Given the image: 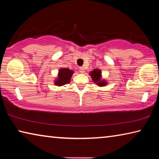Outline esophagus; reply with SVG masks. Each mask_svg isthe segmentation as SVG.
Segmentation results:
<instances>
[{"instance_id": "1", "label": "esophagus", "mask_w": 159, "mask_h": 159, "mask_svg": "<svg viewBox=\"0 0 159 159\" xmlns=\"http://www.w3.org/2000/svg\"><path fill=\"white\" fill-rule=\"evenodd\" d=\"M79 70H80V72L81 74H83L85 72V69H84V67H80L79 68Z\"/></svg>"}]
</instances>
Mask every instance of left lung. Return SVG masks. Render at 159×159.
<instances>
[{"label":"left lung","instance_id":"8db88e82","mask_svg":"<svg viewBox=\"0 0 159 159\" xmlns=\"http://www.w3.org/2000/svg\"><path fill=\"white\" fill-rule=\"evenodd\" d=\"M90 76H91L93 81L100 87H103L107 85V83L105 80L102 79V71L100 69H93L92 71L90 72Z\"/></svg>","mask_w":159,"mask_h":159}]
</instances>
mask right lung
Listing matches in <instances>:
<instances>
[{
  "label": "right lung",
  "instance_id": "1",
  "mask_svg": "<svg viewBox=\"0 0 159 159\" xmlns=\"http://www.w3.org/2000/svg\"><path fill=\"white\" fill-rule=\"evenodd\" d=\"M73 74V70L66 68L60 69L57 78L55 80L54 84L57 86H62L65 84H68L71 81V78Z\"/></svg>",
  "mask_w": 159,
  "mask_h": 159
}]
</instances>
